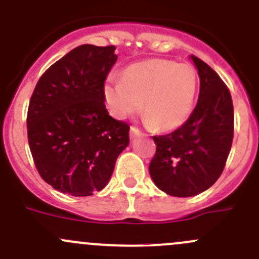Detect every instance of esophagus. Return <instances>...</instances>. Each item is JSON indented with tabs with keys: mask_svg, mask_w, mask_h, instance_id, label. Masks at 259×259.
I'll list each match as a JSON object with an SVG mask.
<instances>
[{
	"mask_svg": "<svg viewBox=\"0 0 259 259\" xmlns=\"http://www.w3.org/2000/svg\"><path fill=\"white\" fill-rule=\"evenodd\" d=\"M138 135H142V132H140L137 126L130 127V137L134 138V137H138Z\"/></svg>",
	"mask_w": 259,
	"mask_h": 259,
	"instance_id": "34e87169",
	"label": "esophagus"
}]
</instances>
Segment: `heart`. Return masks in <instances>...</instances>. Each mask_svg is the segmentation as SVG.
Returning a JSON list of instances; mask_svg holds the SVG:
<instances>
[{
	"label": "heart",
	"instance_id": "obj_1",
	"mask_svg": "<svg viewBox=\"0 0 259 259\" xmlns=\"http://www.w3.org/2000/svg\"><path fill=\"white\" fill-rule=\"evenodd\" d=\"M198 90L194 67L165 59L137 62L121 79L110 77L104 98L110 113L125 119L142 110L148 124L160 132L182 126L192 114Z\"/></svg>",
	"mask_w": 259,
	"mask_h": 259
}]
</instances>
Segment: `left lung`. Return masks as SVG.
<instances>
[{
  "label": "left lung",
  "mask_w": 259,
  "mask_h": 259,
  "mask_svg": "<svg viewBox=\"0 0 259 259\" xmlns=\"http://www.w3.org/2000/svg\"><path fill=\"white\" fill-rule=\"evenodd\" d=\"M200 79L199 98L189 119L176 132L153 137L151 179L174 197H193L218 180L232 148L234 110L229 89L219 75L192 55Z\"/></svg>",
  "instance_id": "8db88e82"
}]
</instances>
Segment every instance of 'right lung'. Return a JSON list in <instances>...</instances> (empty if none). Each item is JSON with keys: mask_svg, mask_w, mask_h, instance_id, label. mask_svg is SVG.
I'll return each mask as SVG.
<instances>
[{"mask_svg": "<svg viewBox=\"0 0 259 259\" xmlns=\"http://www.w3.org/2000/svg\"><path fill=\"white\" fill-rule=\"evenodd\" d=\"M115 46L81 45L52 64L37 81L27 111L33 163L52 188L74 197L100 192L129 144V124L109 115L106 76Z\"/></svg>", "mask_w": 259, "mask_h": 259, "instance_id": "obj_1", "label": "right lung"}]
</instances>
